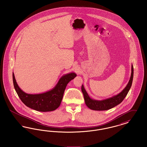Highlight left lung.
Returning a JSON list of instances; mask_svg holds the SVG:
<instances>
[{
    "mask_svg": "<svg viewBox=\"0 0 147 147\" xmlns=\"http://www.w3.org/2000/svg\"><path fill=\"white\" fill-rule=\"evenodd\" d=\"M133 66L131 67V75L129 80L125 88L119 94L111 98H108L102 100H97L91 98L84 88V85L82 86V91L84 95V100L86 105L91 110L95 111H105L111 109L119 104L125 98L129 90L133 81Z\"/></svg>",
    "mask_w": 147,
    "mask_h": 147,
    "instance_id": "obj_1",
    "label": "left lung"
}]
</instances>
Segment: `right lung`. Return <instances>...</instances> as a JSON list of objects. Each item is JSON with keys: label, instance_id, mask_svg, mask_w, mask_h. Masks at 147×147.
I'll return each mask as SVG.
<instances>
[{"label": "right lung", "instance_id": "right-lung-1", "mask_svg": "<svg viewBox=\"0 0 147 147\" xmlns=\"http://www.w3.org/2000/svg\"><path fill=\"white\" fill-rule=\"evenodd\" d=\"M76 77L77 74L73 72L65 74L59 79L52 89L41 94H30L20 88L13 73L14 88L21 101L28 107L41 112L52 111L60 106L67 84Z\"/></svg>", "mask_w": 147, "mask_h": 147}]
</instances>
